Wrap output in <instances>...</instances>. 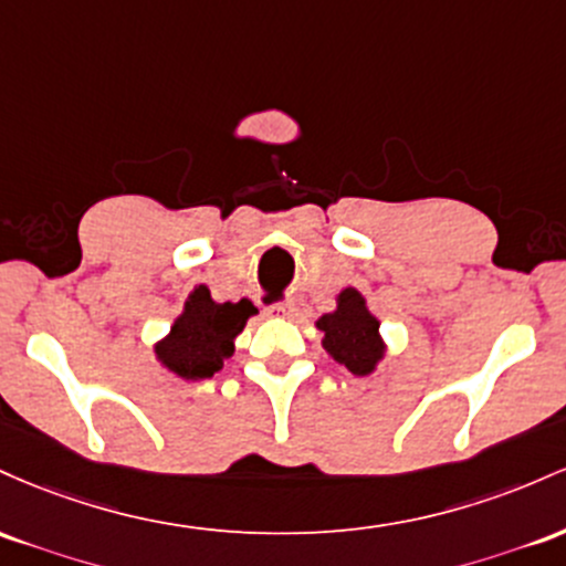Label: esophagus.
<instances>
[{
  "label": "esophagus",
  "instance_id": "obj_1",
  "mask_svg": "<svg viewBox=\"0 0 566 566\" xmlns=\"http://www.w3.org/2000/svg\"><path fill=\"white\" fill-rule=\"evenodd\" d=\"M270 315H277V317H291V315H294V304H291V302L272 304V307H270Z\"/></svg>",
  "mask_w": 566,
  "mask_h": 566
}]
</instances>
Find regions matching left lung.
<instances>
[{
	"mask_svg": "<svg viewBox=\"0 0 566 566\" xmlns=\"http://www.w3.org/2000/svg\"><path fill=\"white\" fill-rule=\"evenodd\" d=\"M323 332V347L336 364L355 377H366L385 358V342L379 336V321L368 313L360 291L345 289L336 296V310L317 317Z\"/></svg>",
	"mask_w": 566,
	"mask_h": 566,
	"instance_id": "1",
	"label": "left lung"
}]
</instances>
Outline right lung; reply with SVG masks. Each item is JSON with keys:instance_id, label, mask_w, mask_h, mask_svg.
<instances>
[{"instance_id": "right-lung-1", "label": "right lung", "mask_w": 566, "mask_h": 566, "mask_svg": "<svg viewBox=\"0 0 566 566\" xmlns=\"http://www.w3.org/2000/svg\"><path fill=\"white\" fill-rule=\"evenodd\" d=\"M256 307L249 300L213 302L208 285H198L184 302L165 339L155 345L157 360L181 379H208L234 353V336Z\"/></svg>"}]
</instances>
